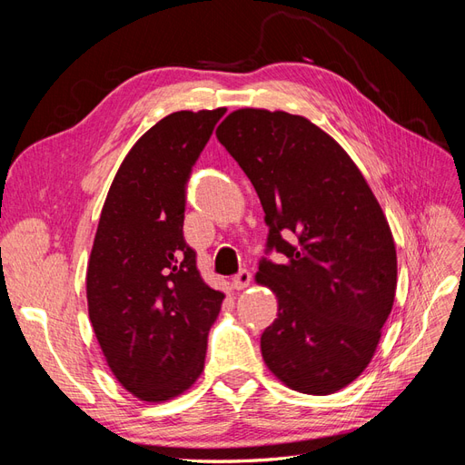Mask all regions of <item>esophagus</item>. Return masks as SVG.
<instances>
[{
  "label": "esophagus",
  "instance_id": "esophagus-1",
  "mask_svg": "<svg viewBox=\"0 0 465 465\" xmlns=\"http://www.w3.org/2000/svg\"><path fill=\"white\" fill-rule=\"evenodd\" d=\"M250 281H252V275H250V272L242 270L241 273L234 275V277L231 279V287H232L234 291H244V289L250 285Z\"/></svg>",
  "mask_w": 465,
  "mask_h": 465
}]
</instances>
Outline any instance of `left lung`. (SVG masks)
<instances>
[{
  "mask_svg": "<svg viewBox=\"0 0 465 465\" xmlns=\"http://www.w3.org/2000/svg\"><path fill=\"white\" fill-rule=\"evenodd\" d=\"M217 139L241 164L270 227L256 283L277 299L265 367L287 388L328 396L372 361L398 287L388 219L359 166L304 116L238 108Z\"/></svg>",
  "mask_w": 465,
  "mask_h": 465,
  "instance_id": "8db88e82",
  "label": "left lung"
}]
</instances>
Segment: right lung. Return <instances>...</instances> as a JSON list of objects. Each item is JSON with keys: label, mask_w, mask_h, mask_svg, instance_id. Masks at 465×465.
Segmentation results:
<instances>
[{"label": "right lung", "mask_w": 465, "mask_h": 465, "mask_svg": "<svg viewBox=\"0 0 465 465\" xmlns=\"http://www.w3.org/2000/svg\"><path fill=\"white\" fill-rule=\"evenodd\" d=\"M224 112H173L139 137L96 227L89 320L108 369L142 401L173 400L203 372L224 294L203 283L182 227L192 166Z\"/></svg>", "instance_id": "add662e5"}]
</instances>
